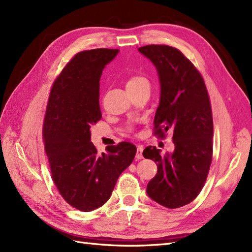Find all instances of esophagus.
<instances>
[{
	"label": "esophagus",
	"instance_id": "1",
	"mask_svg": "<svg viewBox=\"0 0 252 252\" xmlns=\"http://www.w3.org/2000/svg\"><path fill=\"white\" fill-rule=\"evenodd\" d=\"M135 158H136V159L143 158V147L142 146H138V148H136Z\"/></svg>",
	"mask_w": 252,
	"mask_h": 252
}]
</instances>
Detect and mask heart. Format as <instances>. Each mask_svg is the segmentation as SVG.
Wrapping results in <instances>:
<instances>
[{
  "label": "heart",
  "instance_id": "heart-1",
  "mask_svg": "<svg viewBox=\"0 0 252 252\" xmlns=\"http://www.w3.org/2000/svg\"><path fill=\"white\" fill-rule=\"evenodd\" d=\"M144 82H147V80L143 78V77H132L126 82V88L135 87V86L140 85V84H142Z\"/></svg>",
  "mask_w": 252,
  "mask_h": 252
}]
</instances>
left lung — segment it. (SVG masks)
<instances>
[{
  "instance_id": "left-lung-1",
  "label": "left lung",
  "mask_w": 252,
  "mask_h": 252,
  "mask_svg": "<svg viewBox=\"0 0 252 252\" xmlns=\"http://www.w3.org/2000/svg\"><path fill=\"white\" fill-rule=\"evenodd\" d=\"M138 50L155 65L159 80L156 133L170 130L174 143V150L164 156L155 146L144 149V158L158 166L146 191L164 207L179 208L199 195L210 168L213 122L208 93L200 72L180 50L167 45Z\"/></svg>"
}]
</instances>
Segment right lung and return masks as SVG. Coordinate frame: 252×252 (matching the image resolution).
Instances as JSON below:
<instances>
[{
	"label": "right lung",
	"mask_w": 252,
	"mask_h": 252,
	"mask_svg": "<svg viewBox=\"0 0 252 252\" xmlns=\"http://www.w3.org/2000/svg\"><path fill=\"white\" fill-rule=\"evenodd\" d=\"M119 49L79 52L53 83L43 135L52 180L64 200L88 212L109 200L120 174L133 161L136 147L122 142L97 154L91 125L102 118L100 79Z\"/></svg>",
	"instance_id": "obj_1"
}]
</instances>
